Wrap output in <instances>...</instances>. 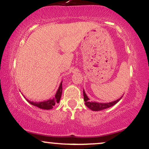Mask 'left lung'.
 <instances>
[{
	"instance_id": "obj_1",
	"label": "left lung",
	"mask_w": 149,
	"mask_h": 149,
	"mask_svg": "<svg viewBox=\"0 0 149 149\" xmlns=\"http://www.w3.org/2000/svg\"><path fill=\"white\" fill-rule=\"evenodd\" d=\"M83 96H84V101L85 102V105L87 107H89L90 110H92L93 111H100V110H105V109L108 108V107H110L112 106H113L114 105H115L116 103H117L121 99V97L119 98L118 100H116V101L110 102V103H97V102H92L89 101V98H88V96H87L85 94V91L83 90Z\"/></svg>"
}]
</instances>
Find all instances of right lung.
I'll return each instance as SVG.
<instances>
[{
    "mask_svg": "<svg viewBox=\"0 0 149 149\" xmlns=\"http://www.w3.org/2000/svg\"><path fill=\"white\" fill-rule=\"evenodd\" d=\"M62 82L60 83V87H59L58 89H57L56 94H55V98H53V99H49L48 101H43V102H33L30 101L29 100H27L28 103H30L31 105H35V106L38 107L39 108L44 109V110H50L52 109L53 106L56 103H58L60 102L61 96H62Z\"/></svg>",
    "mask_w": 149,
    "mask_h": 149,
    "instance_id": "add662e5",
    "label": "right lung"
}]
</instances>
